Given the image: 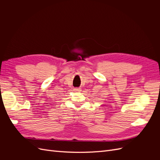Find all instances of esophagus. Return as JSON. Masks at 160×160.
<instances>
[{"mask_svg": "<svg viewBox=\"0 0 160 160\" xmlns=\"http://www.w3.org/2000/svg\"><path fill=\"white\" fill-rule=\"evenodd\" d=\"M80 89H79V88H75V89H74V90H75V91H80Z\"/></svg>", "mask_w": 160, "mask_h": 160, "instance_id": "34e87169", "label": "esophagus"}]
</instances>
